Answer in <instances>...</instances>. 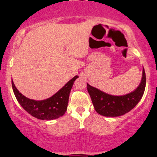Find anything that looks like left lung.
Segmentation results:
<instances>
[{
    "mask_svg": "<svg viewBox=\"0 0 157 157\" xmlns=\"http://www.w3.org/2000/svg\"><path fill=\"white\" fill-rule=\"evenodd\" d=\"M146 86V74L143 69L141 82L134 91L124 96L107 94L87 83V90L97 113L106 117L123 115L136 106L143 96Z\"/></svg>",
    "mask_w": 157,
    "mask_h": 157,
    "instance_id": "8db88e82",
    "label": "left lung"
}]
</instances>
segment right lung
<instances>
[{"mask_svg": "<svg viewBox=\"0 0 157 157\" xmlns=\"http://www.w3.org/2000/svg\"><path fill=\"white\" fill-rule=\"evenodd\" d=\"M78 77L75 76L52 97L40 101L28 99L21 94L13 80L12 87L17 101L28 113L38 119L53 120L62 116L67 111L71 88Z\"/></svg>", "mask_w": 157, "mask_h": 157, "instance_id": "1", "label": "right lung"}]
</instances>
